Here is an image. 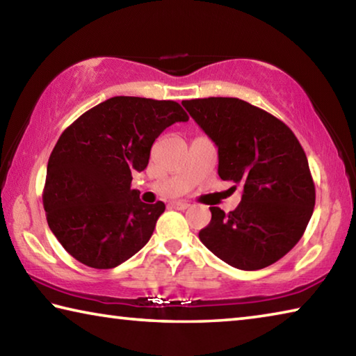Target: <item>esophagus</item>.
<instances>
[{"label": "esophagus", "mask_w": 356, "mask_h": 356, "mask_svg": "<svg viewBox=\"0 0 356 356\" xmlns=\"http://www.w3.org/2000/svg\"><path fill=\"white\" fill-rule=\"evenodd\" d=\"M171 206L172 207H176V209H188L190 206H191V204H188V202H185V201H174L172 204H171Z\"/></svg>", "instance_id": "obj_1"}]
</instances>
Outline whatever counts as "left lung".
<instances>
[{"instance_id": "8db88e82", "label": "left lung", "mask_w": 356, "mask_h": 356, "mask_svg": "<svg viewBox=\"0 0 356 356\" xmlns=\"http://www.w3.org/2000/svg\"><path fill=\"white\" fill-rule=\"evenodd\" d=\"M218 147V176L242 185L227 215L210 207L200 240L221 261L261 270L286 256L303 236L316 204L308 159L297 136L272 114L234 97L184 100Z\"/></svg>"}]
</instances>
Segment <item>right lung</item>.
Segmentation results:
<instances>
[{
    "label": "right lung",
    "mask_w": 356,
    "mask_h": 356,
    "mask_svg": "<svg viewBox=\"0 0 356 356\" xmlns=\"http://www.w3.org/2000/svg\"><path fill=\"white\" fill-rule=\"evenodd\" d=\"M186 120L177 102L119 95L63 131L42 197L48 226L72 257L114 268L149 242L165 204H144L130 188L131 172L146 170L161 131Z\"/></svg>",
    "instance_id": "1"
}]
</instances>
